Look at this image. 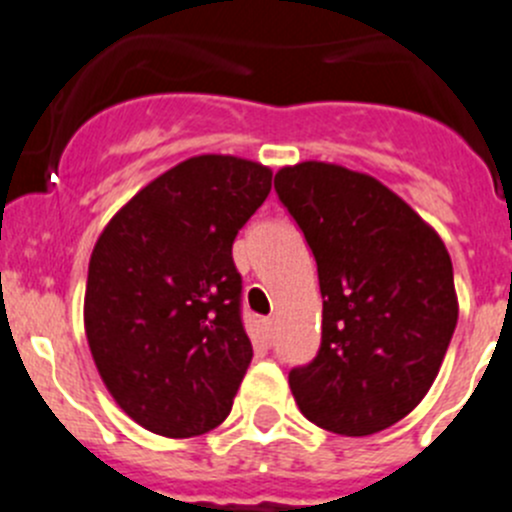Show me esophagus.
<instances>
[{
  "label": "esophagus",
  "instance_id": "esophagus-1",
  "mask_svg": "<svg viewBox=\"0 0 512 512\" xmlns=\"http://www.w3.org/2000/svg\"><path fill=\"white\" fill-rule=\"evenodd\" d=\"M272 335H275V320H272V317H267V320H265V337H267V340H272Z\"/></svg>",
  "mask_w": 512,
  "mask_h": 512
}]
</instances>
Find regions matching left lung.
Returning <instances> with one entry per match:
<instances>
[{"label": "left lung", "mask_w": 512, "mask_h": 512, "mask_svg": "<svg viewBox=\"0 0 512 512\" xmlns=\"http://www.w3.org/2000/svg\"><path fill=\"white\" fill-rule=\"evenodd\" d=\"M275 190L317 262L322 342L290 370L300 413L362 438L418 408L458 325L453 262L393 190L330 162L282 167Z\"/></svg>", "instance_id": "8db88e82"}]
</instances>
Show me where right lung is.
<instances>
[{"label":"right lung","instance_id":"obj_1","mask_svg":"<svg viewBox=\"0 0 512 512\" xmlns=\"http://www.w3.org/2000/svg\"><path fill=\"white\" fill-rule=\"evenodd\" d=\"M272 170L197 155L152 180L89 257L84 332L99 377L137 425L165 438L217 428L252 360L232 242Z\"/></svg>","mask_w":512,"mask_h":512}]
</instances>
